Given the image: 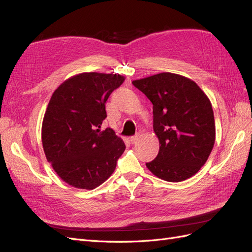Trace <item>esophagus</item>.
Returning <instances> with one entry per match:
<instances>
[{"label": "esophagus", "instance_id": "obj_1", "mask_svg": "<svg viewBox=\"0 0 252 252\" xmlns=\"http://www.w3.org/2000/svg\"><path fill=\"white\" fill-rule=\"evenodd\" d=\"M139 138H140V136H139L138 134H136V135H133V136H131V138L129 139V141H130L132 144H135L136 142L139 141Z\"/></svg>", "mask_w": 252, "mask_h": 252}]
</instances>
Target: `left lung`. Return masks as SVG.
Instances as JSON below:
<instances>
[{
    "mask_svg": "<svg viewBox=\"0 0 252 252\" xmlns=\"http://www.w3.org/2000/svg\"><path fill=\"white\" fill-rule=\"evenodd\" d=\"M132 84L154 105V131L159 150L154 161L146 163L147 168L167 182L191 178L215 145V117L208 96L192 80L171 72Z\"/></svg>",
    "mask_w": 252,
    "mask_h": 252,
    "instance_id": "obj_1",
    "label": "left lung"
}]
</instances>
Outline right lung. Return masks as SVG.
Returning a JSON list of instances; mask_svg holds the SVG:
<instances>
[{
	"label": "right lung",
	"mask_w": 252,
	"mask_h": 252,
	"mask_svg": "<svg viewBox=\"0 0 252 252\" xmlns=\"http://www.w3.org/2000/svg\"><path fill=\"white\" fill-rule=\"evenodd\" d=\"M125 78L83 72L63 82L52 94L42 124L45 156L68 185L94 189L116 169L126 148L111 128L101 130L105 103Z\"/></svg>",
	"instance_id": "add662e5"
}]
</instances>
